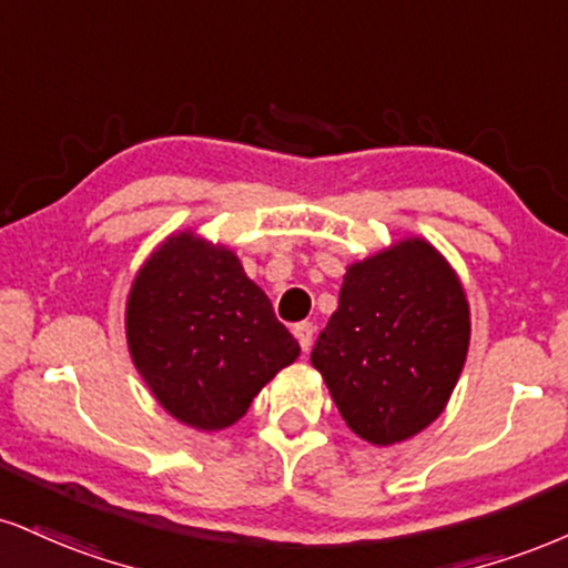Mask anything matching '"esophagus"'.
<instances>
[{
    "instance_id": "1",
    "label": "esophagus",
    "mask_w": 568,
    "mask_h": 568,
    "mask_svg": "<svg viewBox=\"0 0 568 568\" xmlns=\"http://www.w3.org/2000/svg\"><path fill=\"white\" fill-rule=\"evenodd\" d=\"M293 336H296L298 346H302L304 352H310V346L314 341V325L312 323H296V325H293Z\"/></svg>"
}]
</instances>
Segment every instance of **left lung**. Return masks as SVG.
I'll list each match as a JSON object with an SVG mask.
<instances>
[{"instance_id": "8db88e82", "label": "left lung", "mask_w": 568, "mask_h": 568, "mask_svg": "<svg viewBox=\"0 0 568 568\" xmlns=\"http://www.w3.org/2000/svg\"><path fill=\"white\" fill-rule=\"evenodd\" d=\"M468 304L426 241L349 266L312 365L346 426L373 444L409 439L447 405L468 352Z\"/></svg>"}]
</instances>
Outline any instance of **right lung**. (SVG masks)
<instances>
[{
  "instance_id": "add662e5",
  "label": "right lung",
  "mask_w": 568,
  "mask_h": 568,
  "mask_svg": "<svg viewBox=\"0 0 568 568\" xmlns=\"http://www.w3.org/2000/svg\"><path fill=\"white\" fill-rule=\"evenodd\" d=\"M126 336L155 399L201 432L232 426L298 357V341L237 256L187 232L169 237L136 275Z\"/></svg>"
}]
</instances>
